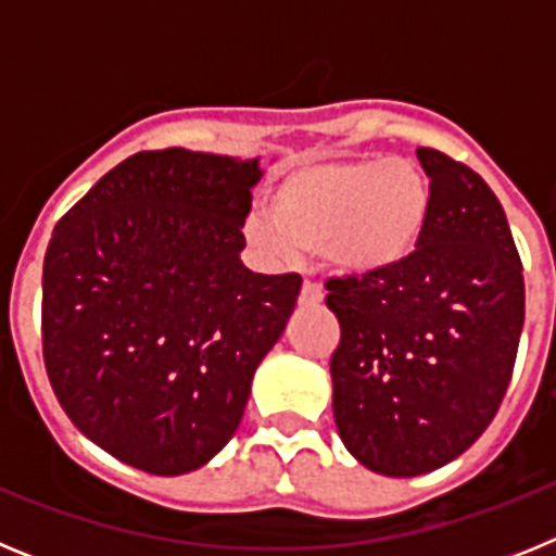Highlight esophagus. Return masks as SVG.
I'll return each mask as SVG.
<instances>
[{
  "instance_id": "1",
  "label": "esophagus",
  "mask_w": 556,
  "mask_h": 556,
  "mask_svg": "<svg viewBox=\"0 0 556 556\" xmlns=\"http://www.w3.org/2000/svg\"><path fill=\"white\" fill-rule=\"evenodd\" d=\"M326 301V294H323V289L317 287L314 281H306L301 289V306H320V303Z\"/></svg>"
}]
</instances>
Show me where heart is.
Segmentation results:
<instances>
[{"label":"heart","instance_id":"b5f03b06","mask_svg":"<svg viewBox=\"0 0 556 556\" xmlns=\"http://www.w3.org/2000/svg\"><path fill=\"white\" fill-rule=\"evenodd\" d=\"M431 186L406 159L314 161L281 172L244 233L273 255L323 253L348 278H384L424 248Z\"/></svg>","mask_w":556,"mask_h":556}]
</instances>
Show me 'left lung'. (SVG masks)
<instances>
[{"label": "left lung", "mask_w": 556, "mask_h": 556, "mask_svg": "<svg viewBox=\"0 0 556 556\" xmlns=\"http://www.w3.org/2000/svg\"><path fill=\"white\" fill-rule=\"evenodd\" d=\"M431 223L424 248L384 278H333L328 308L333 420L345 448L381 476L431 473L488 429L523 331V267L484 180L420 147Z\"/></svg>", "instance_id": "left-lung-1"}]
</instances>
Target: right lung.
Listing matches in <instances>:
<instances>
[{
  "instance_id": "1",
  "label": "right lung",
  "mask_w": 556,
  "mask_h": 556,
  "mask_svg": "<svg viewBox=\"0 0 556 556\" xmlns=\"http://www.w3.org/2000/svg\"><path fill=\"white\" fill-rule=\"evenodd\" d=\"M262 155L136 152L55 225L43 365L68 420L155 476L203 468L242 424L301 275L242 264Z\"/></svg>"
}]
</instances>
